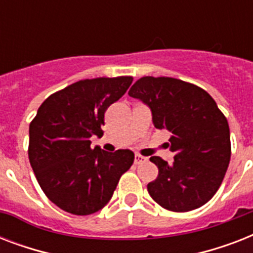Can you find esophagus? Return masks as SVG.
I'll list each match as a JSON object with an SVG mask.
<instances>
[{"label": "esophagus", "instance_id": "obj_1", "mask_svg": "<svg viewBox=\"0 0 253 253\" xmlns=\"http://www.w3.org/2000/svg\"><path fill=\"white\" fill-rule=\"evenodd\" d=\"M144 162H146V158H144V156H142V155H135V158H134L135 164H142V163Z\"/></svg>", "mask_w": 253, "mask_h": 253}]
</instances>
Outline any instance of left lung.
Instances as JSON below:
<instances>
[{"mask_svg": "<svg viewBox=\"0 0 253 253\" xmlns=\"http://www.w3.org/2000/svg\"><path fill=\"white\" fill-rule=\"evenodd\" d=\"M128 94L150 106L156 128L172 132L169 166L159 156L151 162L158 178L147 185L162 208L185 212L211 200L224 178L231 158L227 118L202 87L173 77L144 76Z\"/></svg>", "mask_w": 253, "mask_h": 253, "instance_id": "left-lung-1", "label": "left lung"}]
</instances>
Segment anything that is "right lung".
Wrapping results in <instances>:
<instances>
[{"instance_id": "obj_1", "label": "right lung", "mask_w": 253, "mask_h": 253, "mask_svg": "<svg viewBox=\"0 0 253 253\" xmlns=\"http://www.w3.org/2000/svg\"><path fill=\"white\" fill-rule=\"evenodd\" d=\"M132 83L131 76L80 80L53 93L30 123L29 160L51 202L75 215H89L110 201L134 163L130 150L107 154L90 147L101 138L105 113Z\"/></svg>"}]
</instances>
